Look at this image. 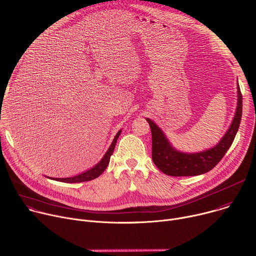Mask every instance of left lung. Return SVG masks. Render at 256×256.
<instances>
[{
	"instance_id": "left-lung-1",
	"label": "left lung",
	"mask_w": 256,
	"mask_h": 256,
	"mask_svg": "<svg viewBox=\"0 0 256 256\" xmlns=\"http://www.w3.org/2000/svg\"><path fill=\"white\" fill-rule=\"evenodd\" d=\"M237 108L234 119L220 142L205 151L196 153H184L178 151L172 146L162 129L150 119L149 123L152 134V160L166 174L172 176H192L206 174L213 170L223 158L231 146L238 131L242 116V94L237 84Z\"/></svg>"
}]
</instances>
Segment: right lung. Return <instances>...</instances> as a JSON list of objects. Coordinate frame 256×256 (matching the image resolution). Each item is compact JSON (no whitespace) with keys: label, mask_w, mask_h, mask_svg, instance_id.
I'll return each mask as SVG.
<instances>
[{"label":"right lung","mask_w":256,"mask_h":256,"mask_svg":"<svg viewBox=\"0 0 256 256\" xmlns=\"http://www.w3.org/2000/svg\"><path fill=\"white\" fill-rule=\"evenodd\" d=\"M120 134H121V130L116 134L112 144L110 145L109 149L107 150L104 158H102V160L98 164H96L94 168H92L90 170H86V172H82V174H80L78 176H76L66 178H51V180L62 182H68L70 184V182H88V180H92L96 178L98 176H100L102 174H103V172L107 168V166L109 164V162H110V158L113 154L117 139L119 138Z\"/></svg>","instance_id":"1"}]
</instances>
